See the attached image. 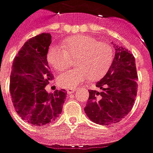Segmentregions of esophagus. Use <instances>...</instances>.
I'll return each mask as SVG.
<instances>
[{
	"label": "esophagus",
	"mask_w": 153,
	"mask_h": 153,
	"mask_svg": "<svg viewBox=\"0 0 153 153\" xmlns=\"http://www.w3.org/2000/svg\"><path fill=\"white\" fill-rule=\"evenodd\" d=\"M66 91H67V93H68V94H72V93H75L76 91V88H67V89H66Z\"/></svg>",
	"instance_id": "1"
}]
</instances>
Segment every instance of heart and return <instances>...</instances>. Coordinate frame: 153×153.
<instances>
[{
  "mask_svg": "<svg viewBox=\"0 0 153 153\" xmlns=\"http://www.w3.org/2000/svg\"><path fill=\"white\" fill-rule=\"evenodd\" d=\"M62 45L50 46L47 54L48 63L56 70H63L70 65L71 57L76 56L78 68L59 74L57 84L60 87L75 88L88 76L91 80H98L111 67L114 52L107 42L78 35L67 38Z\"/></svg>",
  "mask_w": 153,
  "mask_h": 153,
  "instance_id": "1",
  "label": "heart"
}]
</instances>
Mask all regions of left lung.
Listing matches in <instances>:
<instances>
[{"instance_id": "left-lung-1", "label": "left lung", "mask_w": 153, "mask_h": 153, "mask_svg": "<svg viewBox=\"0 0 153 153\" xmlns=\"http://www.w3.org/2000/svg\"><path fill=\"white\" fill-rule=\"evenodd\" d=\"M106 75L97 83L100 91L90 90L85 112L92 121L102 125L120 121L132 110L137 94L138 78L134 56L121 46Z\"/></svg>"}]
</instances>
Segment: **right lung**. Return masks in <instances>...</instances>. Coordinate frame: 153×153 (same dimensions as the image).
<instances>
[{
  "label": "right lung",
  "mask_w": 153,
  "mask_h": 153,
  "mask_svg": "<svg viewBox=\"0 0 153 153\" xmlns=\"http://www.w3.org/2000/svg\"><path fill=\"white\" fill-rule=\"evenodd\" d=\"M52 36L41 33L25 43L15 56L10 76V94L21 119L42 126L61 113L67 93L65 89L48 93L45 86L54 79L47 61Z\"/></svg>",
  "instance_id": "1"
}]
</instances>
